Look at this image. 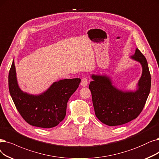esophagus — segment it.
I'll return each instance as SVG.
<instances>
[{
    "mask_svg": "<svg viewBox=\"0 0 159 159\" xmlns=\"http://www.w3.org/2000/svg\"><path fill=\"white\" fill-rule=\"evenodd\" d=\"M88 84V80L87 79V78H83L81 79V85L83 87H86Z\"/></svg>",
    "mask_w": 159,
    "mask_h": 159,
    "instance_id": "34e87169",
    "label": "esophagus"
}]
</instances>
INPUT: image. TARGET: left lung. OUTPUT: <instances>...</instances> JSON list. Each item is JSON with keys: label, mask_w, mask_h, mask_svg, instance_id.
<instances>
[{"label": "left lung", "mask_w": 159, "mask_h": 159, "mask_svg": "<svg viewBox=\"0 0 159 159\" xmlns=\"http://www.w3.org/2000/svg\"><path fill=\"white\" fill-rule=\"evenodd\" d=\"M130 58L139 62L142 74L134 91H122L113 85L106 75L92 74L89 88L91 92L95 115L102 123L117 126L136 119L143 108L151 89V75L144 55L136 48Z\"/></svg>", "instance_id": "left-lung-1"}]
</instances>
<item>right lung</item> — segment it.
Returning a JSON list of instances; mask_svg holds the SVG:
<instances>
[{
	"mask_svg": "<svg viewBox=\"0 0 159 159\" xmlns=\"http://www.w3.org/2000/svg\"><path fill=\"white\" fill-rule=\"evenodd\" d=\"M80 82V78L61 80L46 91L34 95L19 87L14 60L8 75L9 91L17 111L29 125L44 129L54 127L64 119L68 101Z\"/></svg>",
	"mask_w": 159,
	"mask_h": 159,
	"instance_id": "add662e5",
	"label": "right lung"
}]
</instances>
